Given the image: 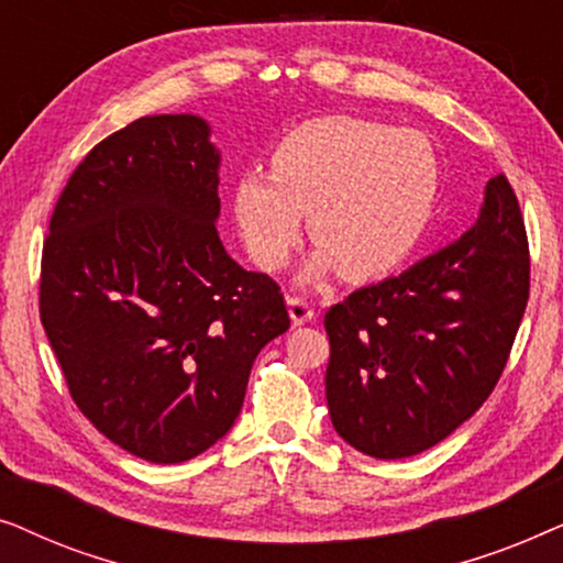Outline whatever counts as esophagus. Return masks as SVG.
<instances>
[{
    "mask_svg": "<svg viewBox=\"0 0 563 563\" xmlns=\"http://www.w3.org/2000/svg\"><path fill=\"white\" fill-rule=\"evenodd\" d=\"M287 307H289L291 325H305V322L314 320V307L310 302H305L302 297H289Z\"/></svg>",
    "mask_w": 563,
    "mask_h": 563,
    "instance_id": "esophagus-1",
    "label": "esophagus"
}]
</instances>
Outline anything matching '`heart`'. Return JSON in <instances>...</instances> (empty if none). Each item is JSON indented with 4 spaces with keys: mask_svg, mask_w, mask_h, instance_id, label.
Wrapping results in <instances>:
<instances>
[{
    "mask_svg": "<svg viewBox=\"0 0 563 563\" xmlns=\"http://www.w3.org/2000/svg\"><path fill=\"white\" fill-rule=\"evenodd\" d=\"M438 195L441 158L426 133L376 120L320 118L282 137L272 174L238 176L233 212L245 251L261 268L287 264L310 214L318 249L305 279L341 266L351 279H376L418 249Z\"/></svg>",
    "mask_w": 563,
    "mask_h": 563,
    "instance_id": "heart-1",
    "label": "heart"
}]
</instances>
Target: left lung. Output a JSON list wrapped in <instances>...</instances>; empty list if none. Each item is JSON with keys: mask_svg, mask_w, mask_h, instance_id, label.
<instances>
[{"mask_svg": "<svg viewBox=\"0 0 563 563\" xmlns=\"http://www.w3.org/2000/svg\"><path fill=\"white\" fill-rule=\"evenodd\" d=\"M528 289L520 205L497 174L456 243L325 312L335 433L374 459H407L441 443L495 389Z\"/></svg>", "mask_w": 563, "mask_h": 563, "instance_id": "8db88e82", "label": "left lung"}]
</instances>
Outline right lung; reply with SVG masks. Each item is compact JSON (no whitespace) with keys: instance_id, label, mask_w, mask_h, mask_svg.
<instances>
[{"instance_id":"obj_1","label":"right lung","mask_w":563,"mask_h":563,"mask_svg":"<svg viewBox=\"0 0 563 563\" xmlns=\"http://www.w3.org/2000/svg\"><path fill=\"white\" fill-rule=\"evenodd\" d=\"M197 114L95 145L43 245L41 320L74 402L151 464L199 456L241 415L261 349L289 330L272 276L228 256L220 151Z\"/></svg>"}]
</instances>
